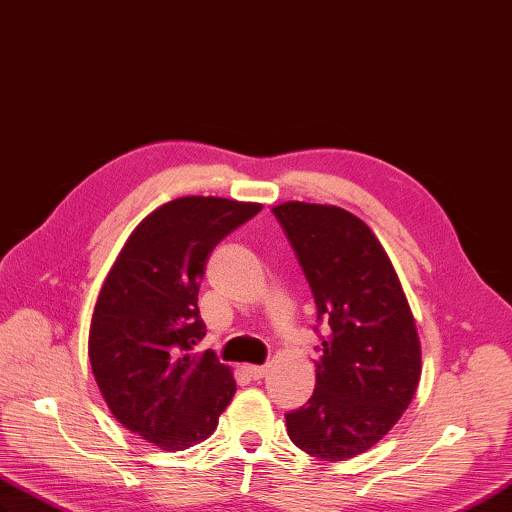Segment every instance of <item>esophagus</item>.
I'll return each mask as SVG.
<instances>
[{"instance_id":"34e87169","label":"esophagus","mask_w":512,"mask_h":512,"mask_svg":"<svg viewBox=\"0 0 512 512\" xmlns=\"http://www.w3.org/2000/svg\"><path fill=\"white\" fill-rule=\"evenodd\" d=\"M245 372L249 374V377H252L254 381H258V379H263L265 374H267V368L265 366H245Z\"/></svg>"}]
</instances>
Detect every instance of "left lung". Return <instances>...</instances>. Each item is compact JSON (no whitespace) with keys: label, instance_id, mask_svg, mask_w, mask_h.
Returning <instances> with one entry per match:
<instances>
[{"label":"left lung","instance_id":"8db88e82","mask_svg":"<svg viewBox=\"0 0 512 512\" xmlns=\"http://www.w3.org/2000/svg\"><path fill=\"white\" fill-rule=\"evenodd\" d=\"M317 306L331 326L315 361V392L289 412L295 447L339 462L366 453L412 403L420 342L401 280L379 238L355 214L322 203L274 208Z\"/></svg>","mask_w":512,"mask_h":512}]
</instances>
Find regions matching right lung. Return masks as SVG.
Masks as SVG:
<instances>
[{
    "label": "right lung",
    "instance_id": "add662e5",
    "mask_svg": "<svg viewBox=\"0 0 512 512\" xmlns=\"http://www.w3.org/2000/svg\"><path fill=\"white\" fill-rule=\"evenodd\" d=\"M260 203L179 197L131 232L102 282L89 326V361L109 412L164 451L212 436L236 392L206 337L199 287L221 238Z\"/></svg>",
    "mask_w": 512,
    "mask_h": 512
}]
</instances>
